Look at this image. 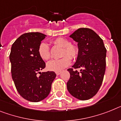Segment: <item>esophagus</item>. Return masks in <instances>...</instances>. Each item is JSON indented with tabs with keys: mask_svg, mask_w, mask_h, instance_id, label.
I'll return each mask as SVG.
<instances>
[{
	"mask_svg": "<svg viewBox=\"0 0 121 121\" xmlns=\"http://www.w3.org/2000/svg\"><path fill=\"white\" fill-rule=\"evenodd\" d=\"M55 73H56V74L57 75V76H58V75H60V74L61 73V72L60 71H56V72H55Z\"/></svg>",
	"mask_w": 121,
	"mask_h": 121,
	"instance_id": "obj_1",
	"label": "esophagus"
}]
</instances>
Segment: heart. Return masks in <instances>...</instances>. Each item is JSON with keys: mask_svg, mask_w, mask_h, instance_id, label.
<instances>
[{"mask_svg": "<svg viewBox=\"0 0 121 121\" xmlns=\"http://www.w3.org/2000/svg\"><path fill=\"white\" fill-rule=\"evenodd\" d=\"M53 43L55 45L63 48L61 58L59 60H52L47 64V68L51 71H60L68 66L71 62V59L76 60L79 54V48L77 45L71 44V42L64 37L56 39ZM39 55L43 60H48L50 58V51L48 45L41 43L39 46Z\"/></svg>", "mask_w": 121, "mask_h": 121, "instance_id": "heart-1", "label": "heart"}]
</instances>
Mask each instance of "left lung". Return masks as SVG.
<instances>
[{
  "label": "left lung",
  "instance_id": "1",
  "mask_svg": "<svg viewBox=\"0 0 121 121\" xmlns=\"http://www.w3.org/2000/svg\"><path fill=\"white\" fill-rule=\"evenodd\" d=\"M70 37L78 43L79 54L73 68L68 69L70 78L67 89L75 98L89 100L97 94L103 82L106 49L101 37L89 28H79ZM78 68L80 72L76 70Z\"/></svg>",
  "mask_w": 121,
  "mask_h": 121
}]
</instances>
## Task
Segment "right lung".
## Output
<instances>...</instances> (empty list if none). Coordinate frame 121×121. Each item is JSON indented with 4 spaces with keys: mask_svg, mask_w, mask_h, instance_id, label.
<instances>
[{
    "mask_svg": "<svg viewBox=\"0 0 121 121\" xmlns=\"http://www.w3.org/2000/svg\"><path fill=\"white\" fill-rule=\"evenodd\" d=\"M46 35L40 32L21 35L13 43L10 54L12 79L23 98L32 102L43 100L49 94L56 78L53 71L40 73L45 63L39 56V46ZM38 73L40 76H37Z\"/></svg>",
    "mask_w": 121,
    "mask_h": 121,
    "instance_id": "1",
    "label": "right lung"
}]
</instances>
